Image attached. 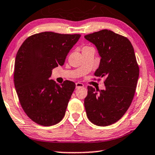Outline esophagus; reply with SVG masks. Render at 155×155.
Masks as SVG:
<instances>
[{
    "label": "esophagus",
    "mask_w": 155,
    "mask_h": 155,
    "mask_svg": "<svg viewBox=\"0 0 155 155\" xmlns=\"http://www.w3.org/2000/svg\"><path fill=\"white\" fill-rule=\"evenodd\" d=\"M84 87V84L82 83H80V82L76 83V89L79 88V87Z\"/></svg>",
    "instance_id": "34e87169"
}]
</instances>
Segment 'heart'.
<instances>
[{
    "label": "heart",
    "instance_id": "b5f03b06",
    "mask_svg": "<svg viewBox=\"0 0 155 155\" xmlns=\"http://www.w3.org/2000/svg\"><path fill=\"white\" fill-rule=\"evenodd\" d=\"M84 48H88V47H84Z\"/></svg>",
    "mask_w": 155,
    "mask_h": 155
}]
</instances>
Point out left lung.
I'll return each mask as SVG.
<instances>
[{"label":"left lung","instance_id":"left-lung-1","mask_svg":"<svg viewBox=\"0 0 155 155\" xmlns=\"http://www.w3.org/2000/svg\"><path fill=\"white\" fill-rule=\"evenodd\" d=\"M84 38L96 46L101 58L94 76L105 78L103 90L87 87L86 113L96 126H110L122 118L135 94L139 68L134 48L126 37L107 29L85 35Z\"/></svg>","mask_w":155,"mask_h":155}]
</instances>
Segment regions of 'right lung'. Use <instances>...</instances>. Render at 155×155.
Listing matches in <instances>:
<instances>
[{
    "label": "right lung",
    "instance_id": "add662e5",
    "mask_svg": "<svg viewBox=\"0 0 155 155\" xmlns=\"http://www.w3.org/2000/svg\"><path fill=\"white\" fill-rule=\"evenodd\" d=\"M80 37L45 31L28 37L18 50L15 88L24 111L37 124L53 126L64 117L76 84L66 80L59 85L49 78L53 68L64 64Z\"/></svg>",
    "mask_w": 155,
    "mask_h": 155
}]
</instances>
